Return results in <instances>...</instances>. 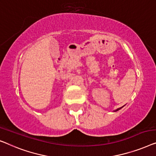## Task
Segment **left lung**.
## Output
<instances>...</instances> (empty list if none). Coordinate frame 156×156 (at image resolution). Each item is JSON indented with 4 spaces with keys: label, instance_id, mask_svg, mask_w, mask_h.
Returning <instances> with one entry per match:
<instances>
[{
    "label": "left lung",
    "instance_id": "left-lung-1",
    "mask_svg": "<svg viewBox=\"0 0 156 156\" xmlns=\"http://www.w3.org/2000/svg\"><path fill=\"white\" fill-rule=\"evenodd\" d=\"M118 109H117V110H118ZM117 110H116V111H117Z\"/></svg>",
    "mask_w": 156,
    "mask_h": 156
}]
</instances>
